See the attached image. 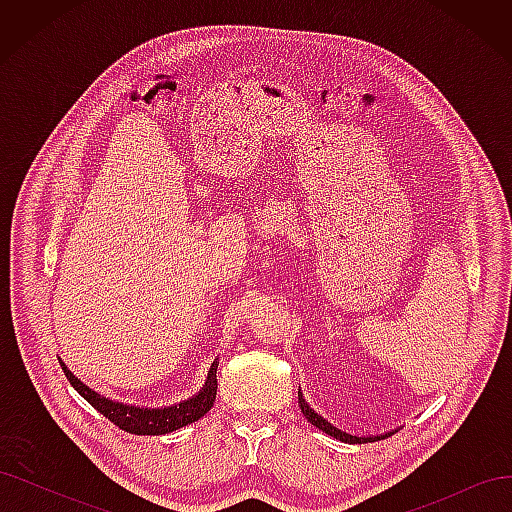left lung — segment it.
Masks as SVG:
<instances>
[{"mask_svg":"<svg viewBox=\"0 0 512 512\" xmlns=\"http://www.w3.org/2000/svg\"><path fill=\"white\" fill-rule=\"evenodd\" d=\"M299 406H301V412H303V416L307 418L309 423H312L314 427H318L320 431H324V433H329L331 438H335V440H339V442H348V444H365V442H378V440H384V438H389V436H393L395 431H386V433H380V436H367V438H363V436H352V433H346V431H342V429H337L335 425H331L327 418L324 416H320L314 408H309V404L305 401V397H303V393H301V389H299Z\"/></svg>","mask_w":512,"mask_h":512,"instance_id":"8db88e82","label":"left lung"}]
</instances>
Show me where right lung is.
Masks as SVG:
<instances>
[{"label":"right lung","mask_w":512,"mask_h":512,"mask_svg":"<svg viewBox=\"0 0 512 512\" xmlns=\"http://www.w3.org/2000/svg\"><path fill=\"white\" fill-rule=\"evenodd\" d=\"M59 363L76 393H79L83 399H87L91 406H94L100 414H104L108 421L115 423L119 429L136 433V436H164V433L177 431L185 425L198 421V418H203L211 410L215 401V391H218V376H215L218 374V359L211 363L203 389H200L196 395H192L190 399L179 401V404H173V406H164V408L121 404V401L104 397L76 378L64 361L59 359Z\"/></svg>","instance_id":"right-lung-1"}]
</instances>
